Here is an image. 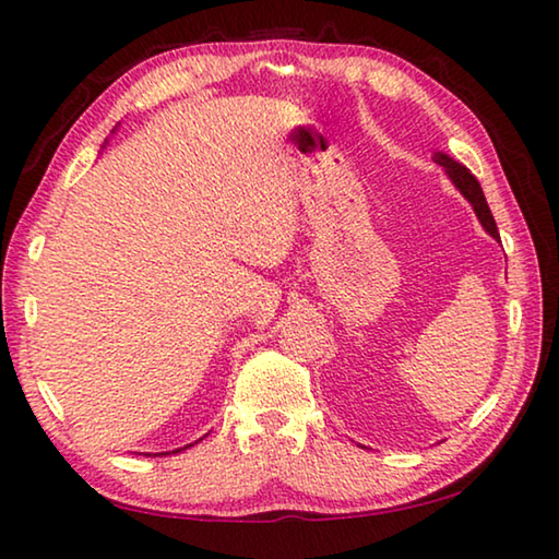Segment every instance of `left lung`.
I'll return each mask as SVG.
<instances>
[{
	"label": "left lung",
	"instance_id": "left-lung-1",
	"mask_svg": "<svg viewBox=\"0 0 559 559\" xmlns=\"http://www.w3.org/2000/svg\"><path fill=\"white\" fill-rule=\"evenodd\" d=\"M433 159H437V163H439L441 167H447L451 182L456 185V187L461 189V194L466 197V200L471 202L473 212H476V216H478V222L484 224V229H486L490 236H493V239H500L496 219H493V214H490V210H488V202H486V197H484V189H480V185H478V179L473 177L463 165L453 163V159H451L449 155L437 153V155H433Z\"/></svg>",
	"mask_w": 559,
	"mask_h": 559
}]
</instances>
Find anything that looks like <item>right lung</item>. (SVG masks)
Masks as SVG:
<instances>
[{
    "label": "right lung",
    "instance_id": "obj_1",
    "mask_svg": "<svg viewBox=\"0 0 559 559\" xmlns=\"http://www.w3.org/2000/svg\"><path fill=\"white\" fill-rule=\"evenodd\" d=\"M189 447H192V443H189ZM189 447H185V449H189ZM182 449H177V451H173V453H179Z\"/></svg>",
    "mask_w": 559,
    "mask_h": 559
}]
</instances>
